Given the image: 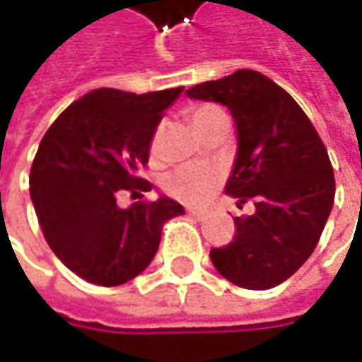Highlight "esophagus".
Wrapping results in <instances>:
<instances>
[{
    "label": "esophagus",
    "instance_id": "esophagus-1",
    "mask_svg": "<svg viewBox=\"0 0 362 362\" xmlns=\"http://www.w3.org/2000/svg\"><path fill=\"white\" fill-rule=\"evenodd\" d=\"M188 214H190L192 218H197V221H204V218L209 216V214H206V211H198V209H190V211H188Z\"/></svg>",
    "mask_w": 362,
    "mask_h": 362
}]
</instances>
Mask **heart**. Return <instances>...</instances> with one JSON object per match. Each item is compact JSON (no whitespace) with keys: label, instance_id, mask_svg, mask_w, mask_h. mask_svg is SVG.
I'll list each match as a JSON object with an SVG mask.
<instances>
[{"label":"heart","instance_id":"b5f03b06","mask_svg":"<svg viewBox=\"0 0 362 362\" xmlns=\"http://www.w3.org/2000/svg\"><path fill=\"white\" fill-rule=\"evenodd\" d=\"M225 111L216 105L211 103H204V105H197L194 109H190V121L192 125L197 127V132L200 127H204L211 119L223 115ZM160 132L162 127L156 129L153 135V141H151V150H156L158 146V139H160ZM221 182V172L216 168L206 164H190V165H180L176 170H172L170 174H165L164 190L170 197L184 200V202H202L211 197L212 190L218 186Z\"/></svg>","mask_w":362,"mask_h":362}]
</instances>
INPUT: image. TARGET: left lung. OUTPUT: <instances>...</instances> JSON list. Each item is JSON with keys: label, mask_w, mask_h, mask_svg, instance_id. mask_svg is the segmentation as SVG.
Segmentation results:
<instances>
[{"label": "left lung", "mask_w": 362, "mask_h": 362, "mask_svg": "<svg viewBox=\"0 0 362 362\" xmlns=\"http://www.w3.org/2000/svg\"><path fill=\"white\" fill-rule=\"evenodd\" d=\"M225 105L239 150L225 192L251 216L235 218V237L211 261L230 284L269 290L296 274L316 249L334 204V172L322 139L302 107L257 71H237L186 90Z\"/></svg>", "instance_id": "left-lung-1"}]
</instances>
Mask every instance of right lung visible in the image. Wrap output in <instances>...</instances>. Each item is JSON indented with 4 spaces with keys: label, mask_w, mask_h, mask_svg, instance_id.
I'll use <instances>...</instances> for the list:
<instances>
[{
    "label": "right lung",
    "mask_w": 362,
    "mask_h": 362,
    "mask_svg": "<svg viewBox=\"0 0 362 362\" xmlns=\"http://www.w3.org/2000/svg\"><path fill=\"white\" fill-rule=\"evenodd\" d=\"M184 87L146 95L97 88L66 107L40 141L30 197L46 243L95 286H121L153 259L165 221L184 214L168 197L119 209L117 194L148 192L137 178L164 111Z\"/></svg>",
    "instance_id": "obj_1"
}]
</instances>
